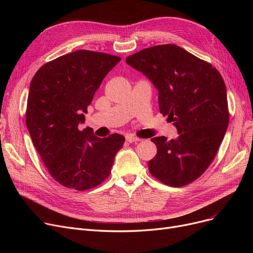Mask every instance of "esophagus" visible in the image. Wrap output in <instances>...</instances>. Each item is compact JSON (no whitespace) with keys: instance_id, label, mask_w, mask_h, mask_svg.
<instances>
[{"instance_id":"esophagus-1","label":"esophagus","mask_w":253,"mask_h":253,"mask_svg":"<svg viewBox=\"0 0 253 253\" xmlns=\"http://www.w3.org/2000/svg\"><path fill=\"white\" fill-rule=\"evenodd\" d=\"M140 139L137 138V137H134V136H131V135H128L126 136V141L129 142V143H132V142H137L139 141Z\"/></svg>"}]
</instances>
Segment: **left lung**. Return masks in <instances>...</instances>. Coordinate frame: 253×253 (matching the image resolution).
<instances>
[{
  "label": "left lung",
  "instance_id": "1",
  "mask_svg": "<svg viewBox=\"0 0 253 253\" xmlns=\"http://www.w3.org/2000/svg\"><path fill=\"white\" fill-rule=\"evenodd\" d=\"M159 90V109L173 122L178 136L152 138L157 155L151 174L170 187H183L200 177L218 151L230 114L227 89L219 72L174 44L143 49L126 58Z\"/></svg>",
  "mask_w": 253,
  "mask_h": 253
}]
</instances>
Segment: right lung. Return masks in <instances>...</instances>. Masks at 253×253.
Wrapping results in <instances>:
<instances>
[{"instance_id":"obj_1","label":"right lung","mask_w":253,"mask_h":253,"mask_svg":"<svg viewBox=\"0 0 253 253\" xmlns=\"http://www.w3.org/2000/svg\"><path fill=\"white\" fill-rule=\"evenodd\" d=\"M121 58L78 50L42 65L34 76L25 122L50 175L65 188L86 191L111 174L125 137H96L84 123L87 106L102 80Z\"/></svg>"}]
</instances>
